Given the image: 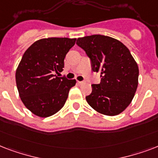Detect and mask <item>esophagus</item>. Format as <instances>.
I'll use <instances>...</instances> for the list:
<instances>
[{
	"instance_id": "esophagus-1",
	"label": "esophagus",
	"mask_w": 158,
	"mask_h": 158,
	"mask_svg": "<svg viewBox=\"0 0 158 158\" xmlns=\"http://www.w3.org/2000/svg\"><path fill=\"white\" fill-rule=\"evenodd\" d=\"M77 84H79V85H81V84H84V82H82V81H77Z\"/></svg>"
}]
</instances>
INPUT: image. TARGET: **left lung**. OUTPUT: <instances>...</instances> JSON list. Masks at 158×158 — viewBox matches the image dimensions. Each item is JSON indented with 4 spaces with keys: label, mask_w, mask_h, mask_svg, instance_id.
Segmentation results:
<instances>
[{
    "label": "left lung",
    "mask_w": 158,
    "mask_h": 158,
    "mask_svg": "<svg viewBox=\"0 0 158 158\" xmlns=\"http://www.w3.org/2000/svg\"><path fill=\"white\" fill-rule=\"evenodd\" d=\"M91 59L94 72L101 73L99 84H92L86 97L92 108L102 115H119L131 103L139 84V66L130 50L115 38L108 36H86L77 39Z\"/></svg>",
    "instance_id": "left-lung-1"
}]
</instances>
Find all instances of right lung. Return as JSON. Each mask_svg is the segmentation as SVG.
I'll list each match as a JSON object with an SVG mask.
<instances>
[{
    "label": "right lung",
    "instance_id": "1",
    "mask_svg": "<svg viewBox=\"0 0 158 158\" xmlns=\"http://www.w3.org/2000/svg\"><path fill=\"white\" fill-rule=\"evenodd\" d=\"M76 38H42L26 50L15 72L19 95L23 105L39 117L58 112L75 79L56 76L64 68V60Z\"/></svg>",
    "mask_w": 158,
    "mask_h": 158
}]
</instances>
